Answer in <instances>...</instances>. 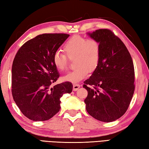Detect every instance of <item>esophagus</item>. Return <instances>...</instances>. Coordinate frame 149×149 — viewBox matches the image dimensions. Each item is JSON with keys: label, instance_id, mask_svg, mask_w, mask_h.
Instances as JSON below:
<instances>
[{"label": "esophagus", "instance_id": "1", "mask_svg": "<svg viewBox=\"0 0 149 149\" xmlns=\"http://www.w3.org/2000/svg\"><path fill=\"white\" fill-rule=\"evenodd\" d=\"M79 88L80 85L78 84H74V85H73V90L74 91H77Z\"/></svg>", "mask_w": 149, "mask_h": 149}]
</instances>
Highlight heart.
Here are the masks:
<instances>
[{
	"mask_svg": "<svg viewBox=\"0 0 149 149\" xmlns=\"http://www.w3.org/2000/svg\"><path fill=\"white\" fill-rule=\"evenodd\" d=\"M63 50L69 59L74 58V66H76L62 77L65 81L73 83L81 81L87 76L89 71L93 72L97 68L100 61V45L94 38L74 36L65 42ZM66 56L59 51L54 54L53 64L59 71L64 70L66 68L68 58Z\"/></svg>",
	"mask_w": 149,
	"mask_h": 149,
	"instance_id": "heart-1",
	"label": "heart"
}]
</instances>
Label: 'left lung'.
Returning a JSON list of instances; mask_svg holds the SVG:
<instances>
[{
    "label": "left lung",
    "instance_id": "obj_1",
    "mask_svg": "<svg viewBox=\"0 0 149 149\" xmlns=\"http://www.w3.org/2000/svg\"><path fill=\"white\" fill-rule=\"evenodd\" d=\"M87 34L100 43V59L84 82L83 88L88 91L86 109L94 118L111 122L124 115L133 96V62L127 47L112 31L99 29Z\"/></svg>",
    "mask_w": 149,
    "mask_h": 149
}]
</instances>
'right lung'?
<instances>
[{
  "label": "right lung",
  "mask_w": 149,
  "mask_h": 149,
  "mask_svg": "<svg viewBox=\"0 0 149 149\" xmlns=\"http://www.w3.org/2000/svg\"><path fill=\"white\" fill-rule=\"evenodd\" d=\"M69 34H43L18 50L12 65V95L21 112L33 121L49 120L59 111L61 97L72 92L70 82L51 84L59 72L52 62L54 53Z\"/></svg>",
  "instance_id": "add662e5"
}]
</instances>
